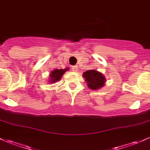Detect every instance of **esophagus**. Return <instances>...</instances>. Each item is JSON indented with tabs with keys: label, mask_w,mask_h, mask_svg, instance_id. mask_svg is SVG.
I'll return each mask as SVG.
<instances>
[{
	"label": "esophagus",
	"mask_w": 150,
	"mask_h": 150,
	"mask_svg": "<svg viewBox=\"0 0 150 150\" xmlns=\"http://www.w3.org/2000/svg\"><path fill=\"white\" fill-rule=\"evenodd\" d=\"M71 69L73 71H77V70H78V67L76 66H74V67H72Z\"/></svg>",
	"instance_id": "esophagus-1"
}]
</instances>
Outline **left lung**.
<instances>
[{
	"label": "left lung",
	"mask_w": 150,
	"mask_h": 150,
	"mask_svg": "<svg viewBox=\"0 0 150 150\" xmlns=\"http://www.w3.org/2000/svg\"><path fill=\"white\" fill-rule=\"evenodd\" d=\"M83 78L87 83L88 88L93 90H98L104 86L105 77L100 72L96 70H88L83 74Z\"/></svg>",
	"instance_id": "obj_1"
}]
</instances>
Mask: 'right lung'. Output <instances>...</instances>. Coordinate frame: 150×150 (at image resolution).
Instances as JSON below:
<instances>
[{
  "label": "right lung",
  "instance_id": "add662e5",
  "mask_svg": "<svg viewBox=\"0 0 150 150\" xmlns=\"http://www.w3.org/2000/svg\"><path fill=\"white\" fill-rule=\"evenodd\" d=\"M68 69V68H66L64 69H55V70L52 71L51 74H50V79L49 80V82H50V83H55V82L60 80L63 74Z\"/></svg>",
  "mask_w": 150,
  "mask_h": 150
}]
</instances>
